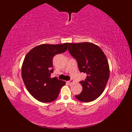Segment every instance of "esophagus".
<instances>
[{
	"instance_id": "1",
	"label": "esophagus",
	"mask_w": 132,
	"mask_h": 132,
	"mask_svg": "<svg viewBox=\"0 0 132 132\" xmlns=\"http://www.w3.org/2000/svg\"><path fill=\"white\" fill-rule=\"evenodd\" d=\"M73 82H74V80H72V79H71L70 80H69V82H68V83L69 84V85H72V83H73Z\"/></svg>"
}]
</instances>
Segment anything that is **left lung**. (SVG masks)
<instances>
[{
    "instance_id": "left-lung-1",
    "label": "left lung",
    "mask_w": 132,
    "mask_h": 132,
    "mask_svg": "<svg viewBox=\"0 0 132 132\" xmlns=\"http://www.w3.org/2000/svg\"><path fill=\"white\" fill-rule=\"evenodd\" d=\"M68 50L77 60L80 72L87 74L80 81L83 89L77 99L82 102H90L99 97L105 89L109 77V64L104 53L92 43H69Z\"/></svg>"
}]
</instances>
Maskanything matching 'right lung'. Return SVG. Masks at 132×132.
Returning <instances> with one entry per match:
<instances>
[{
    "label": "right lung",
    "mask_w": 132,
    "mask_h": 132,
    "mask_svg": "<svg viewBox=\"0 0 132 132\" xmlns=\"http://www.w3.org/2000/svg\"><path fill=\"white\" fill-rule=\"evenodd\" d=\"M68 43L42 44L35 47L25 57L21 76L28 91L36 99L43 103L57 99L61 88L66 82L50 78L53 72V58L68 49Z\"/></svg>",
    "instance_id": "right-lung-1"
}]
</instances>
